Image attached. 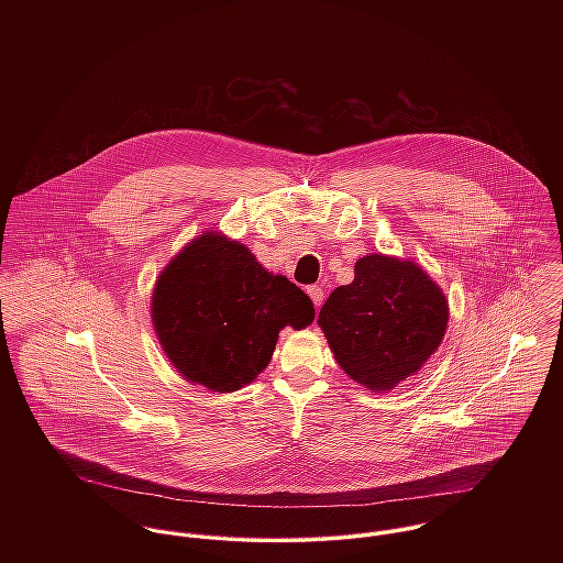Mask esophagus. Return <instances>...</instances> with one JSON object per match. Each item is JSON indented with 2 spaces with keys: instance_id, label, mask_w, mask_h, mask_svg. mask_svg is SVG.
I'll use <instances>...</instances> for the list:
<instances>
[{
  "instance_id": "esophagus-1",
  "label": "esophagus",
  "mask_w": 563,
  "mask_h": 563,
  "mask_svg": "<svg viewBox=\"0 0 563 563\" xmlns=\"http://www.w3.org/2000/svg\"><path fill=\"white\" fill-rule=\"evenodd\" d=\"M308 295H310V299L314 301V306H317V310H319L322 303V288H319V286H310V288H308Z\"/></svg>"
}]
</instances>
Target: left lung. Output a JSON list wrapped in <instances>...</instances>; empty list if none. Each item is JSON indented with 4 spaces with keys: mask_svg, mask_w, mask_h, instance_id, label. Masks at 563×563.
I'll list each match as a JSON object with an SVG mask.
<instances>
[{
    "mask_svg": "<svg viewBox=\"0 0 563 563\" xmlns=\"http://www.w3.org/2000/svg\"><path fill=\"white\" fill-rule=\"evenodd\" d=\"M449 306L413 262L364 255L349 286L324 301L319 324L342 371L371 390H390L440 346Z\"/></svg>",
    "mask_w": 563,
    "mask_h": 563,
    "instance_id": "obj_1",
    "label": "left lung"
}]
</instances>
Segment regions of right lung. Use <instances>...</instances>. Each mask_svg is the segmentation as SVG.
Here are the masks:
<instances>
[{
  "label": "right lung",
  "mask_w": 563,
  "mask_h": 563,
  "mask_svg": "<svg viewBox=\"0 0 563 563\" xmlns=\"http://www.w3.org/2000/svg\"><path fill=\"white\" fill-rule=\"evenodd\" d=\"M152 319L166 357L188 382L234 393L268 366L279 329L314 321V306L244 244L208 232L162 271Z\"/></svg>",
  "instance_id": "right-lung-1"
}]
</instances>
